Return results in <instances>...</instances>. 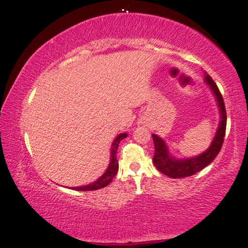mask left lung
Here are the masks:
<instances>
[{"label":"left lung","mask_w":248,"mask_h":248,"mask_svg":"<svg viewBox=\"0 0 248 248\" xmlns=\"http://www.w3.org/2000/svg\"><path fill=\"white\" fill-rule=\"evenodd\" d=\"M205 81L209 84V86L211 87L213 93L216 94L221 114V120L220 124H219L217 134H216L215 140H213L209 149L205 153L202 154V155L197 156V157L186 158V160H175L168 153L166 143H164L163 140H161L157 135H152L154 140V146H155V154H154L153 157L154 164L157 168L158 171L169 176L171 178L187 177V176H192L196 172L201 171L202 169L209 166L215 160L216 156L218 155L221 147H223L225 132H226V109H225L224 99L218 86L213 81L211 77L206 76Z\"/></svg>","instance_id":"8db88e82"}]
</instances>
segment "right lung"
Instances as JSON below:
<instances>
[{"instance_id": "obj_1", "label": "right lung", "mask_w": 248, "mask_h": 248, "mask_svg": "<svg viewBox=\"0 0 248 248\" xmlns=\"http://www.w3.org/2000/svg\"><path fill=\"white\" fill-rule=\"evenodd\" d=\"M124 138H127V134L124 133V134H120L119 136H116L114 142H113L112 144V158H110V163H109V167H108V169L106 170V172L104 173V175L101 176L100 178L98 179V181H95L94 183L92 184H88V186H78V187H75V190L77 191H93V190H98V189H101V187H105L107 186L108 184L112 182V179L114 178V176L116 175V172H118V169H119V162L116 160V153H118V147H119V143H120L121 140H124Z\"/></svg>"}]
</instances>
